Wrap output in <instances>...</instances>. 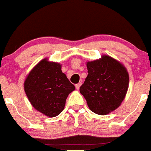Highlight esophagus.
<instances>
[{"mask_svg":"<svg viewBox=\"0 0 151 151\" xmlns=\"http://www.w3.org/2000/svg\"><path fill=\"white\" fill-rule=\"evenodd\" d=\"M81 85H82V82H79V83H78L76 85V88L77 90H78V89L80 88V86H81Z\"/></svg>","mask_w":151,"mask_h":151,"instance_id":"esophagus-1","label":"esophagus"}]
</instances>
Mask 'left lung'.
Instances as JSON below:
<instances>
[{
  "instance_id": "1",
  "label": "left lung",
  "mask_w": 151,
  "mask_h": 151,
  "mask_svg": "<svg viewBox=\"0 0 151 151\" xmlns=\"http://www.w3.org/2000/svg\"><path fill=\"white\" fill-rule=\"evenodd\" d=\"M88 76L80 93L89 109L99 115L115 110L124 100L129 88V73L122 63L107 55L87 63Z\"/></svg>"
}]
</instances>
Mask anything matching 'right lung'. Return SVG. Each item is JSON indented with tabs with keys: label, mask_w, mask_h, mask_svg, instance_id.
Wrapping results in <instances>:
<instances>
[{
	"label": "right lung",
	"mask_w": 151,
	"mask_h": 151,
	"mask_svg": "<svg viewBox=\"0 0 151 151\" xmlns=\"http://www.w3.org/2000/svg\"><path fill=\"white\" fill-rule=\"evenodd\" d=\"M24 90L31 104L48 117H55L63 110L66 100L75 90L58 63L40 61L26 77Z\"/></svg>",
	"instance_id": "right-lung-1"
}]
</instances>
